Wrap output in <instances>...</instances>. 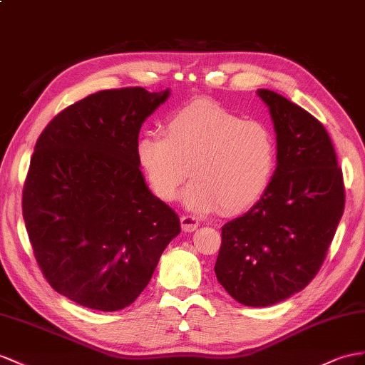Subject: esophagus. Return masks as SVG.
<instances>
[{"label": "esophagus", "mask_w": 365, "mask_h": 365, "mask_svg": "<svg viewBox=\"0 0 365 365\" xmlns=\"http://www.w3.org/2000/svg\"><path fill=\"white\" fill-rule=\"evenodd\" d=\"M180 223H182V230H183L185 232H191V231H194V230H197L199 225H200L197 217L190 216V214H186V216H182V217H180Z\"/></svg>", "instance_id": "obj_1"}]
</instances>
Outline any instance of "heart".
I'll use <instances>...</instances> for the list:
<instances>
[{
	"label": "heart",
	"instance_id": "obj_1",
	"mask_svg": "<svg viewBox=\"0 0 365 365\" xmlns=\"http://www.w3.org/2000/svg\"><path fill=\"white\" fill-rule=\"evenodd\" d=\"M137 160L162 200L177 199L197 212L236 214L265 191L276 166V140L264 121L242 120L219 103L199 98L165 121L163 134L140 135Z\"/></svg>",
	"mask_w": 365,
	"mask_h": 365
}]
</instances>
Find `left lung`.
<instances>
[{
  "label": "left lung",
  "instance_id": "obj_1",
  "mask_svg": "<svg viewBox=\"0 0 365 365\" xmlns=\"http://www.w3.org/2000/svg\"><path fill=\"white\" fill-rule=\"evenodd\" d=\"M272 114L277 166L262 197L222 227L217 280L237 302L268 307L301 292L322 267L342 217V170L317 118L259 89Z\"/></svg>",
  "mask_w": 365,
  "mask_h": 365
}]
</instances>
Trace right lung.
<instances>
[{
	"instance_id": "add662e5",
	"label": "right lung",
	"mask_w": 365,
	"mask_h": 365,
	"mask_svg": "<svg viewBox=\"0 0 365 365\" xmlns=\"http://www.w3.org/2000/svg\"><path fill=\"white\" fill-rule=\"evenodd\" d=\"M170 89H108L63 109L36 140L23 217L43 276L83 307L115 312L153 277L179 216L157 199L135 146Z\"/></svg>"
}]
</instances>
